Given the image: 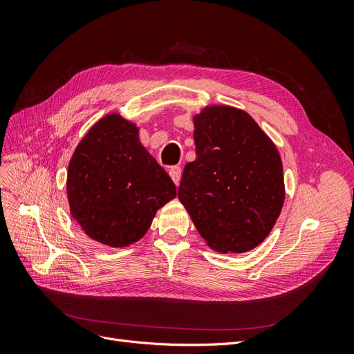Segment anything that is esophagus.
<instances>
[{"label": "esophagus", "mask_w": 354, "mask_h": 354, "mask_svg": "<svg viewBox=\"0 0 354 354\" xmlns=\"http://www.w3.org/2000/svg\"><path fill=\"white\" fill-rule=\"evenodd\" d=\"M168 173H169V177L173 178V181L176 183V186H178V183H180V178H181V168H180V167H177V165H176V167H171Z\"/></svg>", "instance_id": "obj_1"}]
</instances>
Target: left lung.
Returning <instances> with one entry per match:
<instances>
[{
    "mask_svg": "<svg viewBox=\"0 0 354 354\" xmlns=\"http://www.w3.org/2000/svg\"><path fill=\"white\" fill-rule=\"evenodd\" d=\"M194 127L196 158L185 167L178 199L209 248L248 252L269 236L283 207L279 151L233 106H205Z\"/></svg>",
    "mask_w": 354,
    "mask_h": 354,
    "instance_id": "left-lung-1",
    "label": "left lung"
}]
</instances>
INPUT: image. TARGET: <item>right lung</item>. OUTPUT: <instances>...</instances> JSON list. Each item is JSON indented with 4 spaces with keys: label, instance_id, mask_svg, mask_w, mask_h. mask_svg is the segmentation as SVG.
Returning a JSON list of instances; mask_svg holds the SVG:
<instances>
[{
    "label": "right lung",
    "instance_id": "right-lung-1",
    "mask_svg": "<svg viewBox=\"0 0 354 354\" xmlns=\"http://www.w3.org/2000/svg\"><path fill=\"white\" fill-rule=\"evenodd\" d=\"M66 194L72 218L93 241L124 248L140 241L156 211L177 196L176 185L120 112L104 115L69 160Z\"/></svg>",
    "mask_w": 354,
    "mask_h": 354
}]
</instances>
